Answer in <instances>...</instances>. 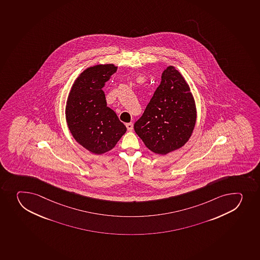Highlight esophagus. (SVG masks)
Wrapping results in <instances>:
<instances>
[{"instance_id":"1","label":"esophagus","mask_w":260,"mask_h":260,"mask_svg":"<svg viewBox=\"0 0 260 260\" xmlns=\"http://www.w3.org/2000/svg\"><path fill=\"white\" fill-rule=\"evenodd\" d=\"M126 127H127L128 131H132L133 129V123H126Z\"/></svg>"}]
</instances>
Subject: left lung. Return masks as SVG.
<instances>
[{
    "label": "left lung",
    "mask_w": 260,
    "mask_h": 260,
    "mask_svg": "<svg viewBox=\"0 0 260 260\" xmlns=\"http://www.w3.org/2000/svg\"><path fill=\"white\" fill-rule=\"evenodd\" d=\"M196 118L195 102L189 85L175 67L169 66L144 113L135 123V132L148 149L165 155L188 142Z\"/></svg>",
    "instance_id": "obj_1"
}]
</instances>
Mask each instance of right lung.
<instances>
[{
    "instance_id": "1",
    "label": "right lung",
    "mask_w": 260,
    "mask_h": 260,
    "mask_svg": "<svg viewBox=\"0 0 260 260\" xmlns=\"http://www.w3.org/2000/svg\"><path fill=\"white\" fill-rule=\"evenodd\" d=\"M117 71L113 64L95 65L80 74L73 85L66 105L71 134L85 149L103 154L115 147L126 127L107 107L103 88Z\"/></svg>"
}]
</instances>
